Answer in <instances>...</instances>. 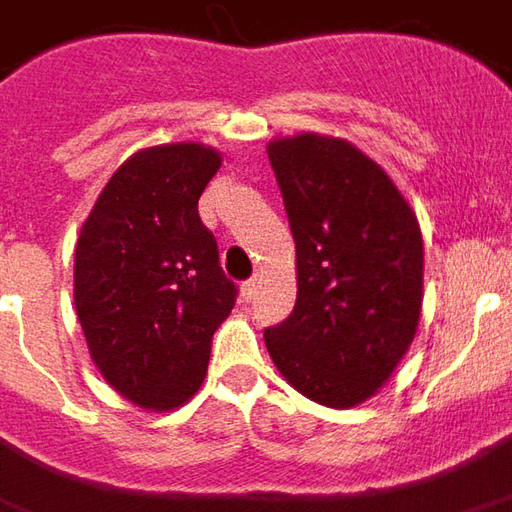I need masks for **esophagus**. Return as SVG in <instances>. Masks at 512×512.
<instances>
[{"label": "esophagus", "mask_w": 512, "mask_h": 512, "mask_svg": "<svg viewBox=\"0 0 512 512\" xmlns=\"http://www.w3.org/2000/svg\"><path fill=\"white\" fill-rule=\"evenodd\" d=\"M256 290H259V278H248V281L242 284V298L250 301V298L256 295Z\"/></svg>", "instance_id": "obj_1"}]
</instances>
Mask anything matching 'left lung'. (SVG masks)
Wrapping results in <instances>:
<instances>
[{"label":"left lung","mask_w":512,"mask_h":512,"mask_svg":"<svg viewBox=\"0 0 512 512\" xmlns=\"http://www.w3.org/2000/svg\"><path fill=\"white\" fill-rule=\"evenodd\" d=\"M298 264L295 309L264 329L284 379L317 404L354 407L407 354L424 292V239L379 164L343 139L267 147Z\"/></svg>","instance_id":"left-lung-1"}]
</instances>
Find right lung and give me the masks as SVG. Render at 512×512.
Instances as JSON below:
<instances>
[{
  "instance_id": "right-lung-1",
  "label": "right lung",
  "mask_w": 512,
  "mask_h": 512,
  "mask_svg": "<svg viewBox=\"0 0 512 512\" xmlns=\"http://www.w3.org/2000/svg\"><path fill=\"white\" fill-rule=\"evenodd\" d=\"M220 169L203 144L130 155L74 250V309L105 382L144 410L181 407L203 384L211 337L236 303L197 200Z\"/></svg>"
}]
</instances>
